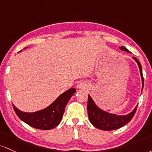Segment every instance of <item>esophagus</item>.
I'll use <instances>...</instances> for the list:
<instances>
[{"label":"esophagus","mask_w":152,"mask_h":152,"mask_svg":"<svg viewBox=\"0 0 152 152\" xmlns=\"http://www.w3.org/2000/svg\"><path fill=\"white\" fill-rule=\"evenodd\" d=\"M88 85L85 83H83V82H81V83H79L77 85V88L78 89H85L87 88Z\"/></svg>","instance_id":"obj_1"}]
</instances>
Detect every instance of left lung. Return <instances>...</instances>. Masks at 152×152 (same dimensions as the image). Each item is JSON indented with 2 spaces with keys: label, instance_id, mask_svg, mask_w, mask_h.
Segmentation results:
<instances>
[{
  "label": "left lung",
  "instance_id": "obj_1",
  "mask_svg": "<svg viewBox=\"0 0 152 152\" xmlns=\"http://www.w3.org/2000/svg\"><path fill=\"white\" fill-rule=\"evenodd\" d=\"M121 50L125 51L126 52H130L124 47H121L119 48ZM133 59L136 61L139 66V71L141 77V82H142V89L144 88V77H143L142 68L140 62H139L136 57H133ZM137 106L134 108V110L131 113L126 114V115H116V114L110 113L109 112L103 110V109L100 108L98 105L95 104L93 99L91 98L90 95H88V114L89 117L90 123L97 129H100L103 131H112L119 129V128L124 126L127 124L134 117V114L136 113Z\"/></svg>",
  "mask_w": 152,
  "mask_h": 152
}]
</instances>
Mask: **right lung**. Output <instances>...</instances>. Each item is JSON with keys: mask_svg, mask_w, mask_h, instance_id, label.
<instances>
[{"mask_svg": "<svg viewBox=\"0 0 152 152\" xmlns=\"http://www.w3.org/2000/svg\"><path fill=\"white\" fill-rule=\"evenodd\" d=\"M75 92V88H70L59 95L47 108L33 113L21 111L13 104V108L18 117L30 126L41 130H50L57 127L61 122L66 105Z\"/></svg>", "mask_w": 152, "mask_h": 152, "instance_id": "add662e5", "label": "right lung"}]
</instances>
